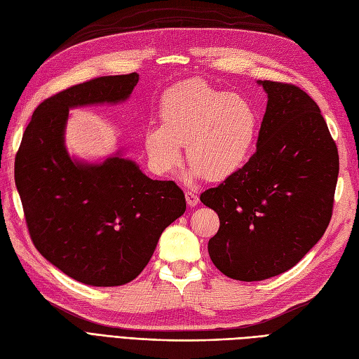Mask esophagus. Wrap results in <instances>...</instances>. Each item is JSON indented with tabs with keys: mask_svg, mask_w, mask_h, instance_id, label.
I'll return each mask as SVG.
<instances>
[{
	"mask_svg": "<svg viewBox=\"0 0 359 359\" xmlns=\"http://www.w3.org/2000/svg\"><path fill=\"white\" fill-rule=\"evenodd\" d=\"M186 201L189 206H196L199 203V196L193 190L186 191Z\"/></svg>",
	"mask_w": 359,
	"mask_h": 359,
	"instance_id": "esophagus-1",
	"label": "esophagus"
}]
</instances>
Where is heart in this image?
<instances>
[{
	"mask_svg": "<svg viewBox=\"0 0 359 359\" xmlns=\"http://www.w3.org/2000/svg\"><path fill=\"white\" fill-rule=\"evenodd\" d=\"M160 127H149L144 147L157 173H169L181 161L186 144L191 165L186 180L205 175L224 181L244 168L259 132L256 106L241 94L217 90L202 79L184 81L163 94Z\"/></svg>",
	"mask_w": 359,
	"mask_h": 359,
	"instance_id": "1",
	"label": "heart"
}]
</instances>
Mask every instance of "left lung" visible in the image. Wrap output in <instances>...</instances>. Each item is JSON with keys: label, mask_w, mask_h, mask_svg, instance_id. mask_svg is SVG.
Here are the masks:
<instances>
[{"label": "left lung", "mask_w": 359, "mask_h": 359, "mask_svg": "<svg viewBox=\"0 0 359 359\" xmlns=\"http://www.w3.org/2000/svg\"><path fill=\"white\" fill-rule=\"evenodd\" d=\"M266 93L256 153L235 175L201 194L219 214L208 243L227 277L259 281L295 266L332 214L339 153L319 106L295 85L257 81Z\"/></svg>", "instance_id": "8db88e82"}]
</instances>
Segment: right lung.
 <instances>
[{"label": "right lung", "instance_id": "right-lung-1", "mask_svg": "<svg viewBox=\"0 0 359 359\" xmlns=\"http://www.w3.org/2000/svg\"><path fill=\"white\" fill-rule=\"evenodd\" d=\"M137 73L74 85L37 106L15 161V182L40 255L83 285L121 286L149 262L158 238L186 211L173 181L151 180L123 149L102 161L66 148L69 111L128 100Z\"/></svg>", "mask_w": 359, "mask_h": 359}]
</instances>
